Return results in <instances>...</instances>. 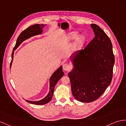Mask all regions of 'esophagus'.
I'll return each instance as SVG.
<instances>
[{
	"label": "esophagus",
	"instance_id": "esophagus-1",
	"mask_svg": "<svg viewBox=\"0 0 126 126\" xmlns=\"http://www.w3.org/2000/svg\"><path fill=\"white\" fill-rule=\"evenodd\" d=\"M70 69V66L67 63H64L63 65V69L65 71H68Z\"/></svg>",
	"mask_w": 126,
	"mask_h": 126
}]
</instances>
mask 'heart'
<instances>
[{
  "instance_id": "1",
  "label": "heart",
  "mask_w": 126,
  "mask_h": 126,
  "mask_svg": "<svg viewBox=\"0 0 126 126\" xmlns=\"http://www.w3.org/2000/svg\"><path fill=\"white\" fill-rule=\"evenodd\" d=\"M78 33L77 32H70L67 36V39L69 41H73L76 40V44L78 47H80L82 46L83 44L84 43L85 40V38L84 36L80 35L78 37Z\"/></svg>"
}]
</instances>
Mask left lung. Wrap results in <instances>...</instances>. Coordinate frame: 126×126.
Returning <instances> with one entry per match:
<instances>
[{
  "instance_id": "left-lung-1",
  "label": "left lung",
  "mask_w": 126,
  "mask_h": 126,
  "mask_svg": "<svg viewBox=\"0 0 126 126\" xmlns=\"http://www.w3.org/2000/svg\"><path fill=\"white\" fill-rule=\"evenodd\" d=\"M91 26L95 36L72 54L75 69L68 74L73 96L84 103L94 101L104 93L112 81L115 62L109 37L99 26Z\"/></svg>"
}]
</instances>
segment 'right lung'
I'll use <instances>...</instances> for the list:
<instances>
[{
  "instance_id": "1",
  "label": "right lung",
  "mask_w": 126,
  "mask_h": 126,
  "mask_svg": "<svg viewBox=\"0 0 126 126\" xmlns=\"http://www.w3.org/2000/svg\"><path fill=\"white\" fill-rule=\"evenodd\" d=\"M45 26V25H39L36 24L33 26H31L29 27L25 30L22 31L21 34L19 35L16 40V46L14 47L12 53V60L10 63V68L11 67L12 63V61L13 59V54H14V51L18 47L23 41H25L26 39H28L32 36H33L36 35H39L41 34L43 32L42 28H43ZM64 75V72L62 71V66H61L56 71H55L53 74L52 75L50 78V90L48 94L47 95L46 97L43 99L42 100L37 101H29L26 100V101L32 104L37 105H45L48 103L51 100L52 95L54 93V91L55 86L56 84L58 82L60 79L63 77Z\"/></svg>"
}]
</instances>
